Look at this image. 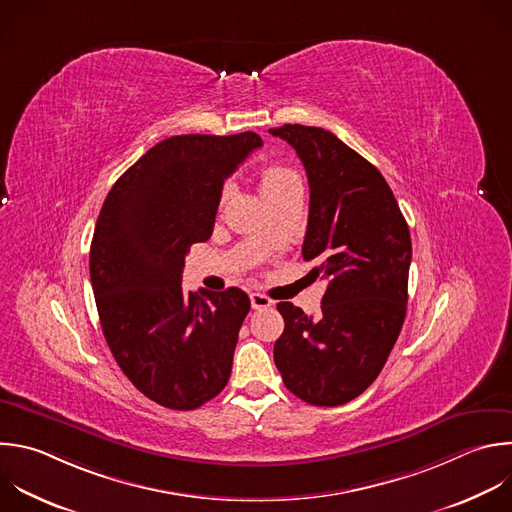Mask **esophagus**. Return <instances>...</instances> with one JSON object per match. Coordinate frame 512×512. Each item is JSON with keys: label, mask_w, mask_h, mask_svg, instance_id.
Segmentation results:
<instances>
[{"label": "esophagus", "mask_w": 512, "mask_h": 512, "mask_svg": "<svg viewBox=\"0 0 512 512\" xmlns=\"http://www.w3.org/2000/svg\"><path fill=\"white\" fill-rule=\"evenodd\" d=\"M273 305V299H269L263 293H251V307L253 309H267Z\"/></svg>", "instance_id": "esophagus-1"}]
</instances>
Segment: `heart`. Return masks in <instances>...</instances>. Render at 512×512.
Returning a JSON list of instances; mask_svg holds the SVG:
<instances>
[{
	"label": "heart",
	"instance_id": "heart-1",
	"mask_svg": "<svg viewBox=\"0 0 512 512\" xmlns=\"http://www.w3.org/2000/svg\"><path fill=\"white\" fill-rule=\"evenodd\" d=\"M295 179H299L291 168H287V166H279V164H269V166H265L263 170H261V175H259V185H261V191H263V195H265V199L267 197H271V195H275V193H279L283 187H287L291 181H295ZM227 193H229V187H225L223 189V199L227 197Z\"/></svg>",
	"mask_w": 512,
	"mask_h": 512
}]
</instances>
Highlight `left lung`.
<instances>
[{"label":"left lung","instance_id":"1","mask_svg":"<svg viewBox=\"0 0 512 512\" xmlns=\"http://www.w3.org/2000/svg\"><path fill=\"white\" fill-rule=\"evenodd\" d=\"M309 181L301 255L327 279L317 317L277 303L285 329L273 360L285 388L313 406H342L382 372L408 303L412 241L380 170L329 130L283 124Z\"/></svg>","mask_w":512,"mask_h":512}]
</instances>
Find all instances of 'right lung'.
Returning <instances> with one entry per match:
<instances>
[{
  "instance_id": "obj_1",
  "label": "right lung",
  "mask_w": 512,
  "mask_h": 512,
  "mask_svg": "<svg viewBox=\"0 0 512 512\" xmlns=\"http://www.w3.org/2000/svg\"><path fill=\"white\" fill-rule=\"evenodd\" d=\"M263 144L255 132L183 134L154 144L110 189L90 247L106 344L152 402L195 410L229 382L243 289L183 293L185 257L211 237L223 183Z\"/></svg>"
}]
</instances>
